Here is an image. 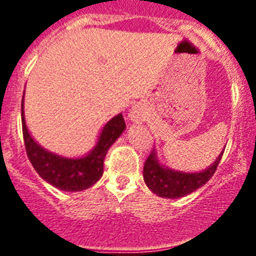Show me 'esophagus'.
Listing matches in <instances>:
<instances>
[{
    "instance_id": "esophagus-1",
    "label": "esophagus",
    "mask_w": 256,
    "mask_h": 256,
    "mask_svg": "<svg viewBox=\"0 0 256 256\" xmlns=\"http://www.w3.org/2000/svg\"><path fill=\"white\" fill-rule=\"evenodd\" d=\"M130 120L138 122L142 119V112H140L138 108H132L130 112Z\"/></svg>"
}]
</instances>
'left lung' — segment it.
I'll return each instance as SVG.
<instances>
[{
	"instance_id": "1",
	"label": "left lung",
	"mask_w": 256,
	"mask_h": 256,
	"mask_svg": "<svg viewBox=\"0 0 256 256\" xmlns=\"http://www.w3.org/2000/svg\"><path fill=\"white\" fill-rule=\"evenodd\" d=\"M223 152L218 156L212 166L200 173H183L164 168L156 159L155 150H151L150 155L144 162V178L148 188L160 198H178L188 195L212 177L220 162Z\"/></svg>"
}]
</instances>
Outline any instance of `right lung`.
<instances>
[{
  "mask_svg": "<svg viewBox=\"0 0 256 256\" xmlns=\"http://www.w3.org/2000/svg\"><path fill=\"white\" fill-rule=\"evenodd\" d=\"M22 124L26 155L33 168L50 184L70 192L83 191L100 180L104 173V160L108 150L126 128L123 115H116L104 126L96 148L91 152L80 159H68L46 151L32 138L26 126L22 101Z\"/></svg>",
  "mask_w": 256,
  "mask_h": 256,
  "instance_id": "right-lung-1",
  "label": "right lung"
}]
</instances>
